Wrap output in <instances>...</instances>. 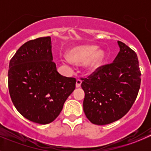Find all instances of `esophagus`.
I'll list each match as a JSON object with an SVG mask.
<instances>
[{
	"label": "esophagus",
	"instance_id": "esophagus-1",
	"mask_svg": "<svg viewBox=\"0 0 151 151\" xmlns=\"http://www.w3.org/2000/svg\"><path fill=\"white\" fill-rule=\"evenodd\" d=\"M81 84H82V81H81L80 79H77L76 83V87L79 88L80 86H81Z\"/></svg>",
	"mask_w": 151,
	"mask_h": 151
}]
</instances>
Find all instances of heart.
Segmentation results:
<instances>
[{
    "label": "heart",
    "mask_w": 151,
    "mask_h": 151,
    "mask_svg": "<svg viewBox=\"0 0 151 151\" xmlns=\"http://www.w3.org/2000/svg\"><path fill=\"white\" fill-rule=\"evenodd\" d=\"M105 58V53L95 45H79L69 50L68 56L60 59L66 67L70 69L73 63H83L84 68L88 73H94L101 66Z\"/></svg>",
    "instance_id": "1"
}]
</instances>
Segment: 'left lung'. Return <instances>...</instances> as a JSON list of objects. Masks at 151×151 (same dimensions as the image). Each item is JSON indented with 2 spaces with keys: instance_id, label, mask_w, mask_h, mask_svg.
<instances>
[{
  "instance_id": "obj_1",
  "label": "left lung",
  "mask_w": 151,
  "mask_h": 151,
  "mask_svg": "<svg viewBox=\"0 0 151 151\" xmlns=\"http://www.w3.org/2000/svg\"><path fill=\"white\" fill-rule=\"evenodd\" d=\"M113 62L85 78L83 110L95 125H107L126 114L138 96L141 72L137 54L121 41Z\"/></svg>"
}]
</instances>
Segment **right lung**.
Masks as SVG:
<instances>
[{"label": "right lung", "mask_w": 151, "mask_h": 151, "mask_svg": "<svg viewBox=\"0 0 151 151\" xmlns=\"http://www.w3.org/2000/svg\"><path fill=\"white\" fill-rule=\"evenodd\" d=\"M51 44L50 36L26 42L10 60L8 70L13 105L25 118L41 125L59 116L76 82L57 72Z\"/></svg>", "instance_id": "1"}]
</instances>
